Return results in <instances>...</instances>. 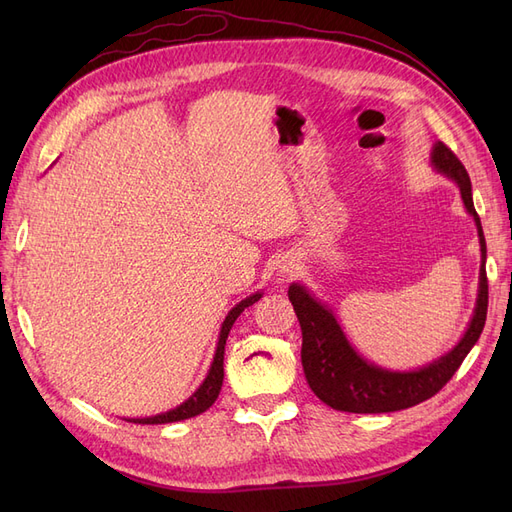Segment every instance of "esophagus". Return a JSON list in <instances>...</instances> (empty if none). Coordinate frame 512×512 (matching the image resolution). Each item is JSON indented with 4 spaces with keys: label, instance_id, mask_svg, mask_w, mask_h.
Wrapping results in <instances>:
<instances>
[{
    "label": "esophagus",
    "instance_id": "obj_1",
    "mask_svg": "<svg viewBox=\"0 0 512 512\" xmlns=\"http://www.w3.org/2000/svg\"><path fill=\"white\" fill-rule=\"evenodd\" d=\"M294 269H297V265H294L292 260H286V262H282V267H280V271H282L284 275H292V273H294Z\"/></svg>",
    "mask_w": 512,
    "mask_h": 512
}]
</instances>
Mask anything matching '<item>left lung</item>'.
I'll return each instance as SVG.
<instances>
[{"label": "left lung", "mask_w": 512, "mask_h": 512, "mask_svg": "<svg viewBox=\"0 0 512 512\" xmlns=\"http://www.w3.org/2000/svg\"><path fill=\"white\" fill-rule=\"evenodd\" d=\"M431 164L438 173L453 179L459 185V192L468 213L476 222L478 241H480V275H478V299L474 307V316L470 327L459 339V344L440 356L438 361L414 369V371H391L365 361L356 352L346 333L339 327L327 305H322L312 297L305 286L290 284L288 299L299 318L303 346L301 363L309 389H312L320 401L333 410L354 412V414H380L397 412L412 408L421 401L436 395L442 386L455 376V371L466 359L472 346L478 342L487 320L489 305V284H487V245L483 226L474 209L472 183L468 170L459 162L455 153L444 143H436L431 151Z\"/></svg>", "instance_id": "1"}]
</instances>
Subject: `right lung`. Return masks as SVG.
<instances>
[{
	"label": "right lung",
	"mask_w": 512,
	"mask_h": 512,
	"mask_svg": "<svg viewBox=\"0 0 512 512\" xmlns=\"http://www.w3.org/2000/svg\"><path fill=\"white\" fill-rule=\"evenodd\" d=\"M260 297H262V292H256V294H252V297L243 299L241 303H237L235 307L230 309L226 320L222 322L218 348H215V356H213V363H211L209 374H207L205 382L198 386L196 393L188 401H183L181 406L168 410V412H162V414H156V416L126 418V421L138 423V425H164V423L185 421V418H192V416H198V414H203L205 410H209L213 406V401L218 399L220 389H222V382H224V346H226V339H228V333L232 329V324H235V320L241 316V312H243L245 307L254 305Z\"/></svg>",
	"instance_id": "add662e5"
}]
</instances>
